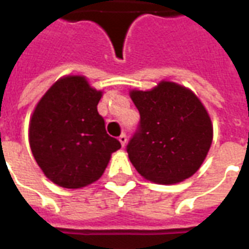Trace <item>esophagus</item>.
Listing matches in <instances>:
<instances>
[{"label": "esophagus", "instance_id": "obj_1", "mask_svg": "<svg viewBox=\"0 0 249 249\" xmlns=\"http://www.w3.org/2000/svg\"><path fill=\"white\" fill-rule=\"evenodd\" d=\"M119 141H120L121 145L125 146V143H126V134L125 133H121L120 137H119Z\"/></svg>", "mask_w": 249, "mask_h": 249}]
</instances>
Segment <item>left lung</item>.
Wrapping results in <instances>:
<instances>
[{
	"mask_svg": "<svg viewBox=\"0 0 249 249\" xmlns=\"http://www.w3.org/2000/svg\"><path fill=\"white\" fill-rule=\"evenodd\" d=\"M129 95L141 116L126 146L138 174L157 184L180 183L196 174L212 146L213 124L195 92L162 81Z\"/></svg>",
	"mask_w": 249,
	"mask_h": 249,
	"instance_id": "obj_1",
	"label": "left lung"
}]
</instances>
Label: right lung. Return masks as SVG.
Instances as JSON below:
<instances>
[{
  "label": "right lung",
  "mask_w": 249,
  "mask_h": 249,
  "mask_svg": "<svg viewBox=\"0 0 249 249\" xmlns=\"http://www.w3.org/2000/svg\"><path fill=\"white\" fill-rule=\"evenodd\" d=\"M102 95L83 75H66L36 104L28 129L30 147L44 175L60 187L77 189L96 181L112 153L121 147L107 134L98 112Z\"/></svg>",
  "instance_id": "obj_1"
}]
</instances>
